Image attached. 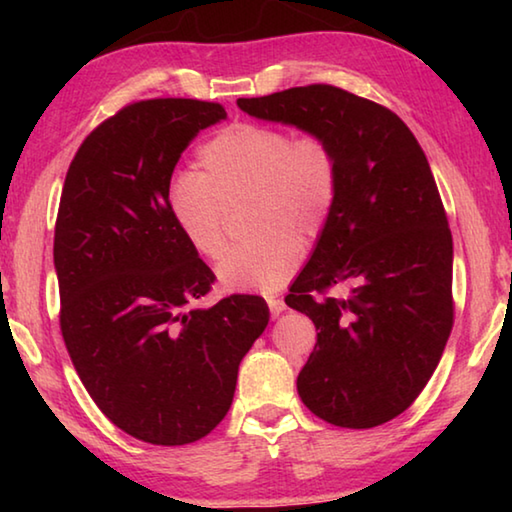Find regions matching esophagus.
I'll list each match as a JSON object with an SVG mask.
<instances>
[{
	"instance_id": "obj_1",
	"label": "esophagus",
	"mask_w": 512,
	"mask_h": 512,
	"mask_svg": "<svg viewBox=\"0 0 512 512\" xmlns=\"http://www.w3.org/2000/svg\"><path fill=\"white\" fill-rule=\"evenodd\" d=\"M268 309H271V316L277 318L284 309H287V305H284L280 298H268Z\"/></svg>"
}]
</instances>
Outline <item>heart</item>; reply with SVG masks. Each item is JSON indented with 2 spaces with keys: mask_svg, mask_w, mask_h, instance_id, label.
<instances>
[{
  "mask_svg": "<svg viewBox=\"0 0 512 512\" xmlns=\"http://www.w3.org/2000/svg\"><path fill=\"white\" fill-rule=\"evenodd\" d=\"M198 173L169 185V212L198 255L225 253V210L248 201V235L216 268L228 291H275L296 273L300 239L314 241L332 219L341 187L334 144L320 133L237 121L198 149Z\"/></svg>",
  "mask_w": 512,
  "mask_h": 512,
  "instance_id": "obj_1",
  "label": "heart"
}]
</instances>
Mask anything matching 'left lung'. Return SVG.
Listing matches in <instances>:
<instances>
[{"mask_svg": "<svg viewBox=\"0 0 512 512\" xmlns=\"http://www.w3.org/2000/svg\"><path fill=\"white\" fill-rule=\"evenodd\" d=\"M237 106L325 135L341 162L332 219L284 298L318 329L300 400L336 427L397 418L427 386L454 325L452 232L427 155L393 110L334 85Z\"/></svg>", "mask_w": 512, "mask_h": 512, "instance_id": "obj_1", "label": "left lung"}]
</instances>
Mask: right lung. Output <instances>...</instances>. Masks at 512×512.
<instances>
[{
    "mask_svg": "<svg viewBox=\"0 0 512 512\" xmlns=\"http://www.w3.org/2000/svg\"><path fill=\"white\" fill-rule=\"evenodd\" d=\"M225 108L146 99L85 137L60 196L54 266L60 332L103 415L151 445L207 436L235 397L239 363L268 325L264 298L192 302L210 271L169 212L173 169Z\"/></svg>",
    "mask_w": 512,
    "mask_h": 512,
    "instance_id": "1",
    "label": "right lung"
}]
</instances>
